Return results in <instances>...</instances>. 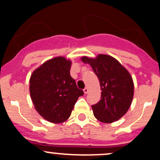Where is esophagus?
Returning <instances> with one entry per match:
<instances>
[{
	"mask_svg": "<svg viewBox=\"0 0 160 160\" xmlns=\"http://www.w3.org/2000/svg\"><path fill=\"white\" fill-rule=\"evenodd\" d=\"M83 92H84V93H85V94H87V93L89 92V89H88L87 87H86L85 89H83Z\"/></svg>",
	"mask_w": 160,
	"mask_h": 160,
	"instance_id": "34e87169",
	"label": "esophagus"
}]
</instances>
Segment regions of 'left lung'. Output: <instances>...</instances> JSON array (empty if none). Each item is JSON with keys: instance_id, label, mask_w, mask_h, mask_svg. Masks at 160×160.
<instances>
[{"instance_id": "8db88e82", "label": "left lung", "mask_w": 160, "mask_h": 160, "mask_svg": "<svg viewBox=\"0 0 160 160\" xmlns=\"http://www.w3.org/2000/svg\"><path fill=\"white\" fill-rule=\"evenodd\" d=\"M89 64L100 82L102 96L97 104L92 105L97 120L111 123L123 116L131 105L134 84L131 75L121 64L108 55H98L95 58H81Z\"/></svg>"}]
</instances>
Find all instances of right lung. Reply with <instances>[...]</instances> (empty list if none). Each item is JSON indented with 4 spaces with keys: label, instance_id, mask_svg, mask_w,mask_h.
Instances as JSON below:
<instances>
[{
    "label": "right lung",
    "instance_id": "right-lung-1",
    "mask_svg": "<svg viewBox=\"0 0 160 160\" xmlns=\"http://www.w3.org/2000/svg\"><path fill=\"white\" fill-rule=\"evenodd\" d=\"M71 65L70 60L56 57L44 62L31 76L29 89L34 108L53 123L67 120L78 98L84 94L70 75Z\"/></svg>",
    "mask_w": 160,
    "mask_h": 160
}]
</instances>
